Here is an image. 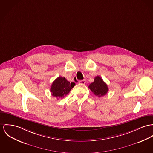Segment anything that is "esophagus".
<instances>
[{
	"label": "esophagus",
	"instance_id": "1",
	"mask_svg": "<svg viewBox=\"0 0 153 153\" xmlns=\"http://www.w3.org/2000/svg\"><path fill=\"white\" fill-rule=\"evenodd\" d=\"M79 83H80V84H84L85 83V80H83L79 81Z\"/></svg>",
	"mask_w": 153,
	"mask_h": 153
}]
</instances>
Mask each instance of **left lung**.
<instances>
[{
    "instance_id": "obj_1",
    "label": "left lung",
    "mask_w": 153,
    "mask_h": 153,
    "mask_svg": "<svg viewBox=\"0 0 153 153\" xmlns=\"http://www.w3.org/2000/svg\"><path fill=\"white\" fill-rule=\"evenodd\" d=\"M88 88L95 95L99 97L105 95L108 91L107 84L98 76L95 77L94 82L90 84Z\"/></svg>"
}]
</instances>
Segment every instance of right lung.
I'll list each match as a JSON object with an SVG mask.
<instances>
[{
  "label": "right lung",
  "instance_id": "add662e5",
  "mask_svg": "<svg viewBox=\"0 0 153 153\" xmlns=\"http://www.w3.org/2000/svg\"><path fill=\"white\" fill-rule=\"evenodd\" d=\"M75 84L74 82L71 83L65 77L59 76L52 82L50 91L53 96L62 98L70 92Z\"/></svg>",
  "mask_w": 153,
  "mask_h": 153
}]
</instances>
